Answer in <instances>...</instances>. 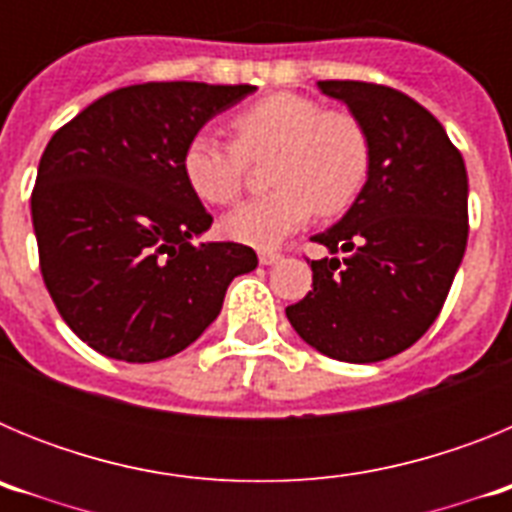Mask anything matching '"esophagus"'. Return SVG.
I'll list each match as a JSON object with an SVG mask.
<instances>
[{"mask_svg":"<svg viewBox=\"0 0 512 512\" xmlns=\"http://www.w3.org/2000/svg\"><path fill=\"white\" fill-rule=\"evenodd\" d=\"M279 259H282V253L274 251V248H261V251H259V261H261V264H264V266L277 264Z\"/></svg>","mask_w":512,"mask_h":512,"instance_id":"1","label":"esophagus"}]
</instances>
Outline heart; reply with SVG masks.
Instances as JSON below:
<instances>
[{
	"label": "heart",
	"instance_id": "b5f03b06",
	"mask_svg": "<svg viewBox=\"0 0 512 512\" xmlns=\"http://www.w3.org/2000/svg\"><path fill=\"white\" fill-rule=\"evenodd\" d=\"M233 143L192 135L182 169L207 205H233L246 187L248 164L269 161L274 192L225 217V233L256 248L282 243L318 212L336 217L354 205L372 171V140L364 122L346 110H325L318 99L277 92L235 112Z\"/></svg>",
	"mask_w": 512,
	"mask_h": 512
}]
</instances>
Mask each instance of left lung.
<instances>
[{
    "mask_svg": "<svg viewBox=\"0 0 512 512\" xmlns=\"http://www.w3.org/2000/svg\"><path fill=\"white\" fill-rule=\"evenodd\" d=\"M364 122L372 171L351 210L312 241V292L287 307L302 341L351 364L413 346L438 318L469 235L467 166L441 122L369 81H318ZM344 259H340V253Z\"/></svg>",
    "mask_w": 512,
    "mask_h": 512,
    "instance_id": "8db88e82",
    "label": "left lung"
}]
</instances>
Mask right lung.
I'll return each mask as SVG.
<instances>
[{
    "mask_svg": "<svg viewBox=\"0 0 512 512\" xmlns=\"http://www.w3.org/2000/svg\"><path fill=\"white\" fill-rule=\"evenodd\" d=\"M251 84L148 81L104 94L53 133L30 212L40 274L81 341L130 364L169 359L220 315L243 243H200L212 215L182 169L184 148Z\"/></svg>",
    "mask_w": 512,
    "mask_h": 512,
    "instance_id": "right-lung-1",
    "label": "right lung"
}]
</instances>
